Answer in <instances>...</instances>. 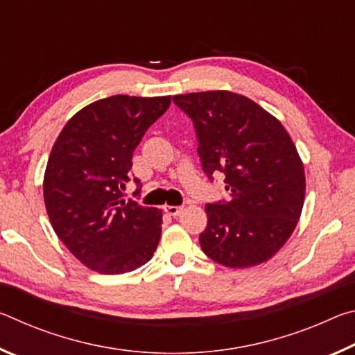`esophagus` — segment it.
<instances>
[{"instance_id":"obj_1","label":"esophagus","mask_w":355,"mask_h":355,"mask_svg":"<svg viewBox=\"0 0 355 355\" xmlns=\"http://www.w3.org/2000/svg\"><path fill=\"white\" fill-rule=\"evenodd\" d=\"M164 211H166L167 214H171V216H178L180 213L183 211V207H173V205H167V207H164Z\"/></svg>"}]
</instances>
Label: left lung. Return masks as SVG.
<instances>
[{
  "instance_id": "obj_1",
  "label": "left lung",
  "mask_w": 355,
  "mask_h": 355,
  "mask_svg": "<svg viewBox=\"0 0 355 355\" xmlns=\"http://www.w3.org/2000/svg\"><path fill=\"white\" fill-rule=\"evenodd\" d=\"M172 100L194 123L203 172L209 180L225 175L228 200L205 207L202 250L227 268L268 261L291 236L304 207V164L290 135L260 105L235 92Z\"/></svg>"
}]
</instances>
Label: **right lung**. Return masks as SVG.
I'll list each match as a JSON object with an SVG mask.
<instances>
[{"mask_svg": "<svg viewBox=\"0 0 355 355\" xmlns=\"http://www.w3.org/2000/svg\"><path fill=\"white\" fill-rule=\"evenodd\" d=\"M169 105V95L97 100L65 123L51 148L44 177L48 218L65 248L92 271L125 274L153 257L163 213L125 202L122 189L135 148Z\"/></svg>", "mask_w": 355, "mask_h": 355, "instance_id": "right-lung-1", "label": "right lung"}]
</instances>
